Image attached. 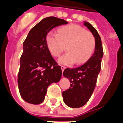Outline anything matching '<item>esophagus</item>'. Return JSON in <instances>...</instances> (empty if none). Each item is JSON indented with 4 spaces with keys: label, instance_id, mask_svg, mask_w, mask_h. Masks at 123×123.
<instances>
[{
    "label": "esophagus",
    "instance_id": "1",
    "mask_svg": "<svg viewBox=\"0 0 123 123\" xmlns=\"http://www.w3.org/2000/svg\"><path fill=\"white\" fill-rule=\"evenodd\" d=\"M61 67L62 72H64V70H65V68H66V67H65V66H61Z\"/></svg>",
    "mask_w": 123,
    "mask_h": 123
}]
</instances>
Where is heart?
<instances>
[{"instance_id":"obj_1","label":"heart","mask_w":123,"mask_h":123,"mask_svg":"<svg viewBox=\"0 0 123 123\" xmlns=\"http://www.w3.org/2000/svg\"><path fill=\"white\" fill-rule=\"evenodd\" d=\"M46 43L50 53L59 57L66 49L68 52L59 59L60 64L72 65L83 64L90 59L96 47L94 35L83 27L72 24L61 27L59 33L50 31L46 36Z\"/></svg>"}]
</instances>
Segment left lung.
I'll return each instance as SVG.
<instances>
[{"mask_svg":"<svg viewBox=\"0 0 123 123\" xmlns=\"http://www.w3.org/2000/svg\"><path fill=\"white\" fill-rule=\"evenodd\" d=\"M84 25L94 35L96 47L93 55L84 64L75 68H67L63 72V75L71 83L68 89L62 92L63 100L70 108L82 107L91 98L101 70L104 55L100 36L97 31L87 21H84Z\"/></svg>","mask_w":123,"mask_h":123,"instance_id":"8db88e82","label":"left lung"}]
</instances>
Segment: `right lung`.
Instances as JSON below:
<instances>
[{
    "mask_svg": "<svg viewBox=\"0 0 123 123\" xmlns=\"http://www.w3.org/2000/svg\"><path fill=\"white\" fill-rule=\"evenodd\" d=\"M66 24L62 19L44 18L29 31L23 42L18 83L21 96L28 103H42L48 86L61 80V68L51 55L46 36L55 27Z\"/></svg>",
    "mask_w": 123,
    "mask_h": 123,
    "instance_id": "right-lung-1",
    "label": "right lung"
}]
</instances>
